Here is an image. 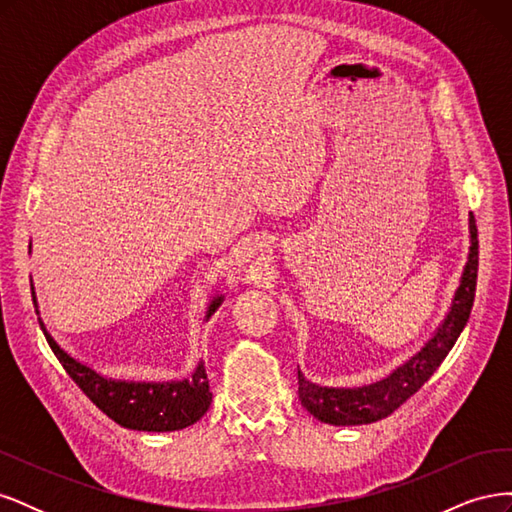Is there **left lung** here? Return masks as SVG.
Here are the masks:
<instances>
[{"label":"left lung","instance_id":"left-lung-1","mask_svg":"<svg viewBox=\"0 0 512 512\" xmlns=\"http://www.w3.org/2000/svg\"><path fill=\"white\" fill-rule=\"evenodd\" d=\"M478 273V232L474 215L470 213V254L463 267L459 288L451 309L429 342L410 361L397 367L389 378L380 382L356 386V389H333L309 382L299 371V399L303 408L314 418L329 425H367L393 414L406 399H410L440 367L446 354L455 346L457 337L468 324Z\"/></svg>","mask_w":512,"mask_h":512}]
</instances>
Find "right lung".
<instances>
[{
	"instance_id": "obj_1",
	"label": "right lung",
	"mask_w": 512,
	"mask_h": 512,
	"mask_svg": "<svg viewBox=\"0 0 512 512\" xmlns=\"http://www.w3.org/2000/svg\"><path fill=\"white\" fill-rule=\"evenodd\" d=\"M32 297L36 303V292L32 286ZM224 301L222 294L213 297L207 307V320ZM36 314H40L36 309ZM40 329L49 342L51 350L68 371V376L79 384V389L94 401V404L113 421L126 429L136 431H177L200 421L211 406V391L203 361L198 363L192 378L170 380V382H128L113 380L98 374L96 369L76 361L61 348L53 335L46 331L42 318H38Z\"/></svg>"
}]
</instances>
